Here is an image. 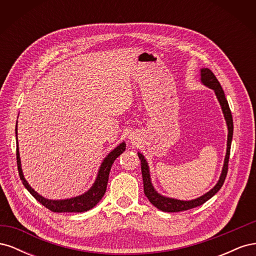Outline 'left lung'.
I'll return each mask as SVG.
<instances>
[{
	"instance_id": "8db88e82",
	"label": "left lung",
	"mask_w": 256,
	"mask_h": 256,
	"mask_svg": "<svg viewBox=\"0 0 256 256\" xmlns=\"http://www.w3.org/2000/svg\"><path fill=\"white\" fill-rule=\"evenodd\" d=\"M200 82H202L205 86L214 90L216 98H218V102L221 106L224 118H226V125H228V147H226V158H224V164L222 168V172H221L219 180H218V182H216L214 187L212 190H209L207 193H205V194L202 196H200L194 200H177V198H166V196H161L160 193H158L156 191V189L154 188V186L152 184V180H150L148 164H147V161L144 158L143 154L141 152H138V159L141 160V170H142L145 196H147V198L150 200V202L154 207H157L158 209H160V210L166 212H178L188 210V209L203 205L205 202H207L209 198H212L216 194V193L221 189V187L224 184V180H226V174H228L230 144H232V138H233V130H234L233 118H232V113L230 110L228 102L226 98V95H224V92L221 88V85L210 69H208V68L200 69Z\"/></svg>"
}]
</instances>
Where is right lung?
<instances>
[{"instance_id": "obj_1", "label": "right lung", "mask_w": 256, "mask_h": 256, "mask_svg": "<svg viewBox=\"0 0 256 256\" xmlns=\"http://www.w3.org/2000/svg\"><path fill=\"white\" fill-rule=\"evenodd\" d=\"M16 138H17V144H18L17 127H16ZM125 150H126V143L122 142L118 147H115L111 152L108 154V156L104 159L102 166L99 168L95 182L92 184V187L86 192L83 193V194L76 198H66V200H48L42 196L40 194H38V193L30 187L28 182L26 180V178L22 173L20 154H19L18 145H17V164H18L20 180H22L23 186L28 189V191L30 193V194H32L38 202H40L42 205H44L46 208L50 209L51 212H84L90 210V209H92V207H95L99 203V200L102 198L106 190V184H108V180H109V174H110L113 162L122 152H125Z\"/></svg>"}]
</instances>
